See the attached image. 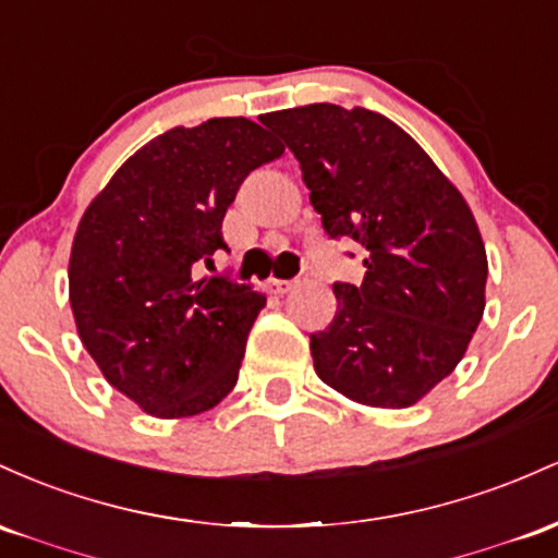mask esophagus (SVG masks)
<instances>
[{
	"label": "esophagus",
	"instance_id": "34e87169",
	"mask_svg": "<svg viewBox=\"0 0 558 558\" xmlns=\"http://www.w3.org/2000/svg\"><path fill=\"white\" fill-rule=\"evenodd\" d=\"M292 287H295V281H287V279H268L266 281V290L271 292V295H287Z\"/></svg>",
	"mask_w": 558,
	"mask_h": 558
}]
</instances>
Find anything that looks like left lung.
Instances as JSON below:
<instances>
[{
  "label": "left lung",
  "mask_w": 558,
  "mask_h": 558,
  "mask_svg": "<svg viewBox=\"0 0 558 558\" xmlns=\"http://www.w3.org/2000/svg\"><path fill=\"white\" fill-rule=\"evenodd\" d=\"M331 240L366 247L359 287L311 335L318 379L355 403L409 409L464 359L485 311L487 255L461 192L390 118L318 102L268 112Z\"/></svg>",
  "instance_id": "left-lung-1"
}]
</instances>
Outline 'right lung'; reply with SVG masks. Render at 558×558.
I'll return each instance as SVG.
<instances>
[{
    "instance_id": "obj_1",
    "label": "right lung",
    "mask_w": 558,
    "mask_h": 558,
    "mask_svg": "<svg viewBox=\"0 0 558 558\" xmlns=\"http://www.w3.org/2000/svg\"><path fill=\"white\" fill-rule=\"evenodd\" d=\"M284 144L247 118L177 126L136 149L81 216L68 284L84 348L105 379L158 418L210 411L234 390L266 298L199 260L250 171Z\"/></svg>"
}]
</instances>
